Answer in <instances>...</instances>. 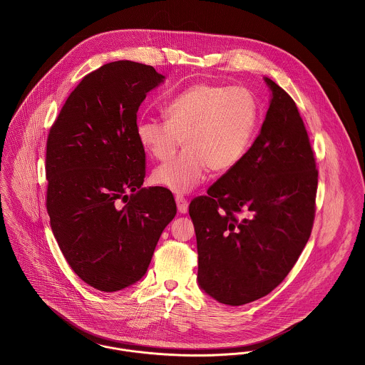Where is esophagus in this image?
Wrapping results in <instances>:
<instances>
[{"mask_svg":"<svg viewBox=\"0 0 365 365\" xmlns=\"http://www.w3.org/2000/svg\"><path fill=\"white\" fill-rule=\"evenodd\" d=\"M175 202H177L178 212H181V213H187V212H188V201L185 200V197L177 195V197H175Z\"/></svg>","mask_w":365,"mask_h":365,"instance_id":"34e87169","label":"esophagus"}]
</instances>
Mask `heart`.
I'll list each match as a JSON object with an SVG mask.
<instances>
[{
	"label": "heart",
	"instance_id": "obj_1",
	"mask_svg": "<svg viewBox=\"0 0 365 365\" xmlns=\"http://www.w3.org/2000/svg\"><path fill=\"white\" fill-rule=\"evenodd\" d=\"M167 120L143 118L136 125L142 148L158 161L153 181L187 194L205 180L209 170L227 173L247 153L256 135L259 106L243 87L200 83L177 94L164 108Z\"/></svg>",
	"mask_w": 365,
	"mask_h": 365
}]
</instances>
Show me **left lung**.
Masks as SVG:
<instances>
[{
	"mask_svg": "<svg viewBox=\"0 0 365 365\" xmlns=\"http://www.w3.org/2000/svg\"><path fill=\"white\" fill-rule=\"evenodd\" d=\"M260 135L190 204L200 287L240 307L268 295L299 259L312 232L317 168L295 101L272 80Z\"/></svg>",
	"mask_w": 365,
	"mask_h": 365,
	"instance_id": "left-lung-1",
	"label": "left lung"
}]
</instances>
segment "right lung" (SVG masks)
<instances>
[{
  "instance_id": "right-lung-1",
  "label": "right lung",
  "mask_w": 365,
  "mask_h": 365,
  "mask_svg": "<svg viewBox=\"0 0 365 365\" xmlns=\"http://www.w3.org/2000/svg\"><path fill=\"white\" fill-rule=\"evenodd\" d=\"M155 67L119 60L71 91L46 143V209L57 245L88 285L115 292L148 271L177 207L163 187L143 188L146 155L138 109L163 83Z\"/></svg>"
}]
</instances>
